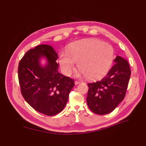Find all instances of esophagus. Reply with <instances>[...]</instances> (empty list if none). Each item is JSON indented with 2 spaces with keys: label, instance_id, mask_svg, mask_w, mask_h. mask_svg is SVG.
I'll return each mask as SVG.
<instances>
[{
  "label": "esophagus",
  "instance_id": "esophagus-1",
  "mask_svg": "<svg viewBox=\"0 0 146 146\" xmlns=\"http://www.w3.org/2000/svg\"><path fill=\"white\" fill-rule=\"evenodd\" d=\"M80 82H79L78 81H75V85H78V84H80Z\"/></svg>",
  "mask_w": 146,
  "mask_h": 146
}]
</instances>
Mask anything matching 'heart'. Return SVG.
I'll use <instances>...</instances> for the list:
<instances>
[{"label":"heart","mask_w":146,"mask_h":146,"mask_svg":"<svg viewBox=\"0 0 146 146\" xmlns=\"http://www.w3.org/2000/svg\"><path fill=\"white\" fill-rule=\"evenodd\" d=\"M114 58L111 45L97 39H86L70 45L68 52L62 51L59 63L63 73L71 74L78 62L80 73L90 80H97L107 74Z\"/></svg>","instance_id":"1"}]
</instances>
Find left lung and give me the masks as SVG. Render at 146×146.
I'll return each instance as SVG.
<instances>
[{"label":"left lung","mask_w":146,"mask_h":146,"mask_svg":"<svg viewBox=\"0 0 146 146\" xmlns=\"http://www.w3.org/2000/svg\"><path fill=\"white\" fill-rule=\"evenodd\" d=\"M113 61L114 66L104 78L88 84V106L100 115L112 112L123 100L130 80L131 70L128 61L120 56Z\"/></svg>","instance_id":"8db88e82"}]
</instances>
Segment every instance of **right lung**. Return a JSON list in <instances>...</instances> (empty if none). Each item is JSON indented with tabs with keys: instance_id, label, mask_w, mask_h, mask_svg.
Wrapping results in <instances>:
<instances>
[{
	"instance_id": "add662e5",
	"label": "right lung",
	"mask_w": 146,
	"mask_h": 146,
	"mask_svg": "<svg viewBox=\"0 0 146 146\" xmlns=\"http://www.w3.org/2000/svg\"><path fill=\"white\" fill-rule=\"evenodd\" d=\"M58 58L54 47L41 44L27 52L19 64L22 95L33 108L47 116L62 111L74 86L73 79L59 73Z\"/></svg>"
}]
</instances>
